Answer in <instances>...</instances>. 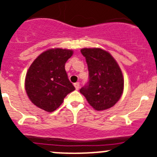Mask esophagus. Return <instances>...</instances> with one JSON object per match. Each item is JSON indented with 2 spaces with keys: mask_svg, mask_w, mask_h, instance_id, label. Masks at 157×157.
Instances as JSON below:
<instances>
[{
  "mask_svg": "<svg viewBox=\"0 0 157 157\" xmlns=\"http://www.w3.org/2000/svg\"><path fill=\"white\" fill-rule=\"evenodd\" d=\"M74 86H75V87L76 90H78L79 89V86H80L79 82H75V83H74Z\"/></svg>",
  "mask_w": 157,
  "mask_h": 157,
  "instance_id": "obj_1",
  "label": "esophagus"
}]
</instances>
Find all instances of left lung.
<instances>
[{
	"label": "left lung",
	"mask_w": 157,
	"mask_h": 157,
	"mask_svg": "<svg viewBox=\"0 0 157 157\" xmlns=\"http://www.w3.org/2000/svg\"><path fill=\"white\" fill-rule=\"evenodd\" d=\"M89 71V82L80 93L97 111L114 106L121 98L124 79L120 66L109 52L99 48H82Z\"/></svg>",
	"instance_id": "left-lung-1"
}]
</instances>
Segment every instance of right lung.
I'll return each mask as SVG.
<instances>
[{"label":"right lung","instance_id":"add662e5","mask_svg":"<svg viewBox=\"0 0 157 157\" xmlns=\"http://www.w3.org/2000/svg\"><path fill=\"white\" fill-rule=\"evenodd\" d=\"M72 54L71 49L50 48L34 59L25 78L26 92L34 105L52 112L75 90L65 71V63Z\"/></svg>","mask_w":157,"mask_h":157}]
</instances>
